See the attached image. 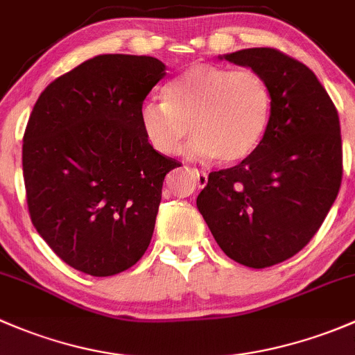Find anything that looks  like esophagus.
I'll list each match as a JSON object with an SVG mask.
<instances>
[{"label": "esophagus", "mask_w": 355, "mask_h": 355, "mask_svg": "<svg viewBox=\"0 0 355 355\" xmlns=\"http://www.w3.org/2000/svg\"><path fill=\"white\" fill-rule=\"evenodd\" d=\"M193 173L196 174V181H198L200 186H205L208 182V174L205 171H198V169H193Z\"/></svg>", "instance_id": "1"}]
</instances>
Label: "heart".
Returning a JSON list of instances; mask_svg holds the SVG:
<instances>
[{
	"mask_svg": "<svg viewBox=\"0 0 355 355\" xmlns=\"http://www.w3.org/2000/svg\"><path fill=\"white\" fill-rule=\"evenodd\" d=\"M270 116L272 94L258 71L193 64L164 87L162 101L141 105L140 128L162 155H178L193 131L189 155L234 164L259 147Z\"/></svg>",
	"mask_w": 355,
	"mask_h": 355,
	"instance_id": "b5f03b06",
	"label": "heart"
}]
</instances>
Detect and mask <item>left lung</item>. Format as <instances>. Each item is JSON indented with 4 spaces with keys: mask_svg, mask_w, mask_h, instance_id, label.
Instances as JSON below:
<instances>
[{
    "mask_svg": "<svg viewBox=\"0 0 355 355\" xmlns=\"http://www.w3.org/2000/svg\"><path fill=\"white\" fill-rule=\"evenodd\" d=\"M224 60L266 80L272 116L248 159L208 174L196 207L229 258L266 268L299 253L337 198L340 121L327 90L301 61L272 47L236 51Z\"/></svg>",
    "mask_w": 355,
    "mask_h": 355,
    "instance_id": "1",
    "label": "left lung"
}]
</instances>
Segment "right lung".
<instances>
[{
	"label": "right lung",
	"instance_id": "obj_1",
	"mask_svg": "<svg viewBox=\"0 0 355 355\" xmlns=\"http://www.w3.org/2000/svg\"><path fill=\"white\" fill-rule=\"evenodd\" d=\"M164 76L157 58L101 54L51 82L32 109L21 148L28 214L75 270L116 275L150 244L164 178L181 166L140 128Z\"/></svg>",
	"mask_w": 355,
	"mask_h": 355
}]
</instances>
